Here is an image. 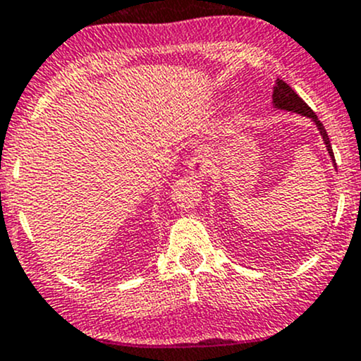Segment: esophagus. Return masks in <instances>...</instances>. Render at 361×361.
<instances>
[{"label": "esophagus", "instance_id": "34e87169", "mask_svg": "<svg viewBox=\"0 0 361 361\" xmlns=\"http://www.w3.org/2000/svg\"><path fill=\"white\" fill-rule=\"evenodd\" d=\"M188 173L194 178L202 180V178H206L209 174V162L202 155H195V157L188 160Z\"/></svg>", "mask_w": 361, "mask_h": 361}]
</instances>
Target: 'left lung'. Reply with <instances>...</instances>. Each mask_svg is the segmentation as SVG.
Wrapping results in <instances>:
<instances>
[{
    "mask_svg": "<svg viewBox=\"0 0 361 361\" xmlns=\"http://www.w3.org/2000/svg\"><path fill=\"white\" fill-rule=\"evenodd\" d=\"M272 106L278 108V110L298 113V115L311 118L312 122H314V126L318 127V130H319V134H322L323 141H325L326 152H329V155L332 157L334 162H336V159H334L332 145H330V140H329V134H326L325 127H323V123L318 120L316 113L312 111L311 108H309L307 104H305L304 101L300 99V97H298V94L295 92V90L288 85V83L283 82V80H279V78L276 80L274 89H272Z\"/></svg>",
    "mask_w": 361,
    "mask_h": 361,
    "instance_id": "obj_1",
    "label": "left lung"
}]
</instances>
